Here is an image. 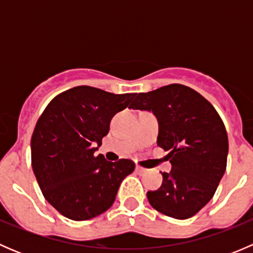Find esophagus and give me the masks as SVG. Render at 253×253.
Returning <instances> with one entry per match:
<instances>
[{"label":"esophagus","mask_w":253,"mask_h":253,"mask_svg":"<svg viewBox=\"0 0 253 253\" xmlns=\"http://www.w3.org/2000/svg\"><path fill=\"white\" fill-rule=\"evenodd\" d=\"M136 171H137V174L143 175V174H145V172H147V169H145V168L139 167V165H136Z\"/></svg>","instance_id":"1"}]
</instances>
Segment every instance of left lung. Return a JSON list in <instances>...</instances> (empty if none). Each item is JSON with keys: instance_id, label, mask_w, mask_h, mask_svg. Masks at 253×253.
<instances>
[{"instance_id": "left-lung-1", "label": "left lung", "mask_w": 253, "mask_h": 253, "mask_svg": "<svg viewBox=\"0 0 253 253\" xmlns=\"http://www.w3.org/2000/svg\"><path fill=\"white\" fill-rule=\"evenodd\" d=\"M128 108L155 115L157 143L170 152L171 171L163 172L160 188L147 192L150 206L171 218H191L211 200L225 172L229 142L223 120L207 99L182 84L139 93Z\"/></svg>"}]
</instances>
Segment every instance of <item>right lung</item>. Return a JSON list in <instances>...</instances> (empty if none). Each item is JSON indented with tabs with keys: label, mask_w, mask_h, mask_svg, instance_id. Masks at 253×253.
<instances>
[{
	"label": "right lung",
	"mask_w": 253,
	"mask_h": 253,
	"mask_svg": "<svg viewBox=\"0 0 253 253\" xmlns=\"http://www.w3.org/2000/svg\"><path fill=\"white\" fill-rule=\"evenodd\" d=\"M133 94H112L79 85L48 103L30 142L32 167L45 200L72 220L100 215L114 203L122 180L133 172L129 159L108 162L95 155L111 119Z\"/></svg>",
	"instance_id": "right-lung-1"
}]
</instances>
